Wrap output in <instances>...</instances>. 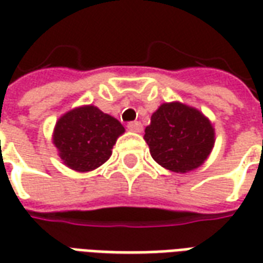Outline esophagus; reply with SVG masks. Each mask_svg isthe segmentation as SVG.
Wrapping results in <instances>:
<instances>
[{
	"instance_id": "1",
	"label": "esophagus",
	"mask_w": 263,
	"mask_h": 263,
	"mask_svg": "<svg viewBox=\"0 0 263 263\" xmlns=\"http://www.w3.org/2000/svg\"><path fill=\"white\" fill-rule=\"evenodd\" d=\"M128 129L132 132H141L142 131V124L139 121H132V122H128Z\"/></svg>"
}]
</instances>
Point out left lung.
I'll return each instance as SVG.
<instances>
[{
  "mask_svg": "<svg viewBox=\"0 0 263 263\" xmlns=\"http://www.w3.org/2000/svg\"><path fill=\"white\" fill-rule=\"evenodd\" d=\"M143 138L155 162L172 172L186 173L207 159L214 145V129L197 109L166 103L152 114Z\"/></svg>",
  "mask_w": 263,
  "mask_h": 263,
  "instance_id": "obj_1",
  "label": "left lung"
}]
</instances>
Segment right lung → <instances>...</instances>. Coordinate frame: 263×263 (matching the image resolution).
Segmentation results:
<instances>
[{
  "instance_id": "right-lung-1",
  "label": "right lung",
  "mask_w": 263,
  "mask_h": 263,
  "mask_svg": "<svg viewBox=\"0 0 263 263\" xmlns=\"http://www.w3.org/2000/svg\"><path fill=\"white\" fill-rule=\"evenodd\" d=\"M122 132L120 121L97 107L87 105L69 111L56 122L53 143L65 165L88 172L109 159L111 149Z\"/></svg>"
}]
</instances>
